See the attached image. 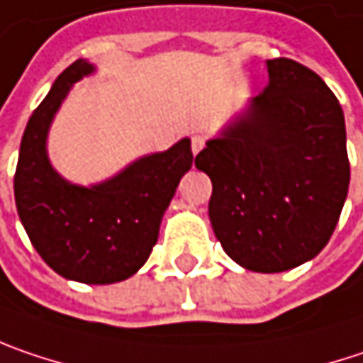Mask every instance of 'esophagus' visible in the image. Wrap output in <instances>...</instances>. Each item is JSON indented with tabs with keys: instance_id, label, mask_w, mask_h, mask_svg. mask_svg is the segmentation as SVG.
<instances>
[{
	"instance_id": "esophagus-1",
	"label": "esophagus",
	"mask_w": 363,
	"mask_h": 363,
	"mask_svg": "<svg viewBox=\"0 0 363 363\" xmlns=\"http://www.w3.org/2000/svg\"><path fill=\"white\" fill-rule=\"evenodd\" d=\"M202 146H204V136H202V134H194V136H192V152L198 155V152L202 150Z\"/></svg>"
}]
</instances>
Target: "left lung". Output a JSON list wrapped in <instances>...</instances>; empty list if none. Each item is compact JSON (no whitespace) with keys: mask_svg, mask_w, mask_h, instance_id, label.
Segmentation results:
<instances>
[{"mask_svg":"<svg viewBox=\"0 0 363 363\" xmlns=\"http://www.w3.org/2000/svg\"><path fill=\"white\" fill-rule=\"evenodd\" d=\"M269 86L208 140V217L223 250L254 272H283L323 250L343 211L350 159L343 109L310 67L267 62Z\"/></svg>","mask_w":363,"mask_h":363,"instance_id":"1","label":"left lung"}]
</instances>
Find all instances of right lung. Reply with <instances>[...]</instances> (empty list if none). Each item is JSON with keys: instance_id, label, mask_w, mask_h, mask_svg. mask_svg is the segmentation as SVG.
Returning a JSON list of instances; mask_svg holds the SVG:
<instances>
[{"instance_id": "right-lung-1", "label": "right lung", "mask_w": 363, "mask_h": 363, "mask_svg": "<svg viewBox=\"0 0 363 363\" xmlns=\"http://www.w3.org/2000/svg\"><path fill=\"white\" fill-rule=\"evenodd\" d=\"M94 72L86 60L67 65L30 116L13 175L20 220L39 256L65 279L109 285L132 277L159 240L175 188L194 163L190 138L146 155L111 179L76 186L47 157L51 121L74 82Z\"/></svg>"}]
</instances>
